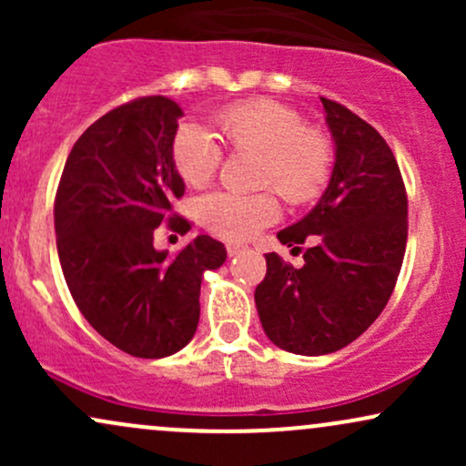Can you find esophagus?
I'll return each mask as SVG.
<instances>
[{
  "label": "esophagus",
  "mask_w": 466,
  "mask_h": 466,
  "mask_svg": "<svg viewBox=\"0 0 466 466\" xmlns=\"http://www.w3.org/2000/svg\"><path fill=\"white\" fill-rule=\"evenodd\" d=\"M228 256H229V258H234V256H238L240 254V251H245V248H243V245H237V243H228Z\"/></svg>",
  "instance_id": "obj_1"
}]
</instances>
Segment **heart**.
<instances>
[{
  "label": "heart",
  "mask_w": 466,
  "mask_h": 466,
  "mask_svg": "<svg viewBox=\"0 0 466 466\" xmlns=\"http://www.w3.org/2000/svg\"><path fill=\"white\" fill-rule=\"evenodd\" d=\"M215 129L232 151L260 153L263 186H274L293 206L313 201L330 177V142L302 116L276 100H248L215 116ZM221 144L210 131L184 125L173 140V164L186 184L206 186L221 166ZM280 215L271 192H212L201 201V221L217 237L245 240Z\"/></svg>",
  "instance_id": "obj_1"
}]
</instances>
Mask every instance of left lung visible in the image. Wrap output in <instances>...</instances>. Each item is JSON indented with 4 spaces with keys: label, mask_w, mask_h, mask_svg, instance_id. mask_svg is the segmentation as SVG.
I'll list each match as a JSON object with an SVG mask.
<instances>
[{
    "label": "left lung",
    "mask_w": 466,
    "mask_h": 466,
    "mask_svg": "<svg viewBox=\"0 0 466 466\" xmlns=\"http://www.w3.org/2000/svg\"><path fill=\"white\" fill-rule=\"evenodd\" d=\"M335 144L330 181L315 208L278 232L304 249L296 269L276 251L254 300L265 335L287 352L318 357L355 341L392 296L408 243V195L394 153L374 127L322 98Z\"/></svg>",
    "instance_id": "1"
}]
</instances>
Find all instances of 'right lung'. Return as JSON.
<instances>
[{"mask_svg":"<svg viewBox=\"0 0 466 466\" xmlns=\"http://www.w3.org/2000/svg\"><path fill=\"white\" fill-rule=\"evenodd\" d=\"M181 116L175 100L147 96L98 117L74 144L55 201L58 260L74 302L106 341L142 360L188 344L203 274L228 256L206 234L177 256L153 248L162 223L190 229L170 212L186 190L173 164Z\"/></svg>","mask_w":466,"mask_h":466,"instance_id":"add662e5","label":"right lung"}]
</instances>
